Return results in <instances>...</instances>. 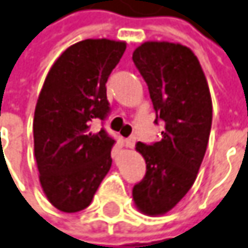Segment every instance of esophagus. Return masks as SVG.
<instances>
[{
	"label": "esophagus",
	"mask_w": 248,
	"mask_h": 248,
	"mask_svg": "<svg viewBox=\"0 0 248 248\" xmlns=\"http://www.w3.org/2000/svg\"><path fill=\"white\" fill-rule=\"evenodd\" d=\"M135 142H137V138L132 135V137L125 140V146H127V148H134V146H135Z\"/></svg>",
	"instance_id": "1"
}]
</instances>
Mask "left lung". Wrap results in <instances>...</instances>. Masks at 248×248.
Returning a JSON list of instances; mask_svg holds the SVG:
<instances>
[{"mask_svg":"<svg viewBox=\"0 0 248 248\" xmlns=\"http://www.w3.org/2000/svg\"><path fill=\"white\" fill-rule=\"evenodd\" d=\"M132 61L148 85L155 123H165L159 142L135 145L146 173L134 186L132 198L142 214L157 217L179 204L197 179L212 125V100L201 64L186 46L145 42Z\"/></svg>","mask_w":248,"mask_h":248,"instance_id":"1","label":"left lung"}]
</instances>
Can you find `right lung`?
Returning <instances> with one entry per match:
<instances>
[{
    "label": "right lung",
    "mask_w": 248,
    "mask_h": 248,
    "mask_svg": "<svg viewBox=\"0 0 248 248\" xmlns=\"http://www.w3.org/2000/svg\"><path fill=\"white\" fill-rule=\"evenodd\" d=\"M125 42L86 39L69 46L50 68L39 94L34 157L47 200L62 212H78L111 167L114 140L91 131L110 111L106 82L125 51Z\"/></svg>",
    "instance_id": "add662e5"
}]
</instances>
